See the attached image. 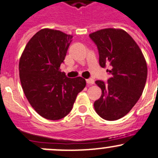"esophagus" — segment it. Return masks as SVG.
Here are the masks:
<instances>
[{
  "mask_svg": "<svg viewBox=\"0 0 158 158\" xmlns=\"http://www.w3.org/2000/svg\"><path fill=\"white\" fill-rule=\"evenodd\" d=\"M94 82H95V81H94V79H86V83L88 84L89 85H93V84H94Z\"/></svg>",
  "mask_w": 158,
  "mask_h": 158,
  "instance_id": "obj_1",
  "label": "esophagus"
}]
</instances>
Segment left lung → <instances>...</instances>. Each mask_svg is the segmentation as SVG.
Segmentation results:
<instances>
[{
  "label": "left lung",
  "mask_w": 158,
  "mask_h": 158,
  "mask_svg": "<svg viewBox=\"0 0 158 158\" xmlns=\"http://www.w3.org/2000/svg\"><path fill=\"white\" fill-rule=\"evenodd\" d=\"M89 37L97 46L99 65H109L106 72L110 74L106 83L96 81L102 95L95 101V110L104 120H118L142 95L148 76L146 60L132 37L122 29H101Z\"/></svg>",
  "instance_id": "8db88e82"
}]
</instances>
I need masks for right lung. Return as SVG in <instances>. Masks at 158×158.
I'll return each mask as SVG.
<instances>
[{"label":"right lung","mask_w":158,"mask_h":158,"mask_svg":"<svg viewBox=\"0 0 158 158\" xmlns=\"http://www.w3.org/2000/svg\"><path fill=\"white\" fill-rule=\"evenodd\" d=\"M72 38L61 31L42 29L27 42L20 59L24 95L34 110L47 120L67 116L86 85L83 78H68L59 69Z\"/></svg>","instance_id":"obj_1"}]
</instances>
